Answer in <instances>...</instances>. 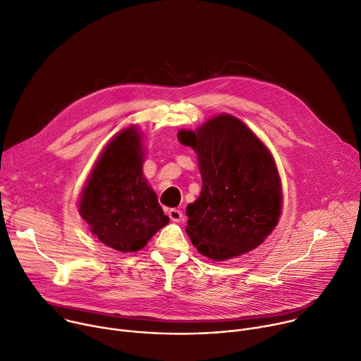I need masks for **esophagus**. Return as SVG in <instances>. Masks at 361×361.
<instances>
[{"label": "esophagus", "instance_id": "34e87169", "mask_svg": "<svg viewBox=\"0 0 361 361\" xmlns=\"http://www.w3.org/2000/svg\"><path fill=\"white\" fill-rule=\"evenodd\" d=\"M168 216H169L172 222H180V221H183V213H182V210H179V209H169V210H168Z\"/></svg>", "mask_w": 361, "mask_h": 361}]
</instances>
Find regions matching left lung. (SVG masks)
Instances as JSON below:
<instances>
[{
    "label": "left lung",
    "instance_id": "8db88e82",
    "mask_svg": "<svg viewBox=\"0 0 361 361\" xmlns=\"http://www.w3.org/2000/svg\"><path fill=\"white\" fill-rule=\"evenodd\" d=\"M178 139L199 159L202 192L186 209V233L199 253L221 262L263 243L279 221L281 185L260 139L232 115L180 130Z\"/></svg>",
    "mask_w": 361,
    "mask_h": 361
}]
</instances>
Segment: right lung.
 Returning <instances> with one entry per match:
<instances>
[{"label": "right lung", "mask_w": 361, "mask_h": 361, "mask_svg": "<svg viewBox=\"0 0 361 361\" xmlns=\"http://www.w3.org/2000/svg\"><path fill=\"white\" fill-rule=\"evenodd\" d=\"M140 135L121 130L97 161L80 202L91 232L119 252H136L168 222L157 193L142 175Z\"/></svg>", "instance_id": "1"}]
</instances>
